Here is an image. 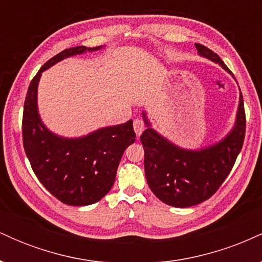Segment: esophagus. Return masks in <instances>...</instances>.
Listing matches in <instances>:
<instances>
[{
    "instance_id": "obj_1",
    "label": "esophagus",
    "mask_w": 262,
    "mask_h": 262,
    "mask_svg": "<svg viewBox=\"0 0 262 262\" xmlns=\"http://www.w3.org/2000/svg\"><path fill=\"white\" fill-rule=\"evenodd\" d=\"M133 127H134L135 134L139 137V135L144 132V129H145V124H144V122L141 121V119H135L133 123Z\"/></svg>"
}]
</instances>
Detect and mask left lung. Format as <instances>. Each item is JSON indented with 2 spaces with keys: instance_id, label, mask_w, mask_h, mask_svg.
Instances as JSON below:
<instances>
[{
  "instance_id": "left-lung-1",
  "label": "left lung",
  "mask_w": 262,
  "mask_h": 262,
  "mask_svg": "<svg viewBox=\"0 0 262 262\" xmlns=\"http://www.w3.org/2000/svg\"><path fill=\"white\" fill-rule=\"evenodd\" d=\"M201 56L233 74L215 53L196 43ZM148 128L140 135L144 169L152 193L161 202L177 208L196 206L217 192L233 169L245 138V111L240 92L235 124L218 143L198 150L182 149L154 130L143 112Z\"/></svg>"
}]
</instances>
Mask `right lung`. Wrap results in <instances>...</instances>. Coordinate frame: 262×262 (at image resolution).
Here are the masks:
<instances>
[{"label":"right lung","instance_id":"1","mask_svg":"<svg viewBox=\"0 0 262 262\" xmlns=\"http://www.w3.org/2000/svg\"><path fill=\"white\" fill-rule=\"evenodd\" d=\"M103 47H75L48 60L28 87L23 110V146L35 176L54 197L69 206H89L112 188L123 152L135 141L133 121L104 127L80 138L54 134L41 122L37 93L41 73L74 55Z\"/></svg>","mask_w":262,"mask_h":262}]
</instances>
